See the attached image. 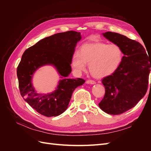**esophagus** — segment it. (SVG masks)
I'll return each mask as SVG.
<instances>
[{"label": "esophagus", "instance_id": "1", "mask_svg": "<svg viewBox=\"0 0 151 151\" xmlns=\"http://www.w3.org/2000/svg\"><path fill=\"white\" fill-rule=\"evenodd\" d=\"M86 83H88V84H96V82L94 81H93V80L87 81Z\"/></svg>", "mask_w": 151, "mask_h": 151}]
</instances>
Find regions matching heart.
I'll return each instance as SVG.
<instances>
[{
  "label": "heart",
  "mask_w": 151,
  "mask_h": 151,
  "mask_svg": "<svg viewBox=\"0 0 151 151\" xmlns=\"http://www.w3.org/2000/svg\"><path fill=\"white\" fill-rule=\"evenodd\" d=\"M123 52L117 44L102 42L86 43L82 45L78 53L72 57L71 65L77 74L86 70L89 64L91 74L96 78H103L115 72L123 61Z\"/></svg>",
  "instance_id": "obj_1"
}]
</instances>
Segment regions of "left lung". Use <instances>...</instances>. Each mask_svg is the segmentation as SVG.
Here are the masks:
<instances>
[{"label": "left lung", "instance_id": "left-lung-1", "mask_svg": "<svg viewBox=\"0 0 151 151\" xmlns=\"http://www.w3.org/2000/svg\"><path fill=\"white\" fill-rule=\"evenodd\" d=\"M103 35L119 45L124 56L117 70L102 79L105 94L99 106L108 114L120 115L134 107L147 92L151 59L138 42L110 31Z\"/></svg>", "mask_w": 151, "mask_h": 151}]
</instances>
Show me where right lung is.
I'll return each mask as SVG.
<instances>
[{
  "label": "right lung",
  "mask_w": 151,
  "mask_h": 151,
  "mask_svg": "<svg viewBox=\"0 0 151 151\" xmlns=\"http://www.w3.org/2000/svg\"><path fill=\"white\" fill-rule=\"evenodd\" d=\"M81 39V33L74 31L57 33L40 40L22 54L17 68L20 93L41 115L47 117L60 115L68 108L73 91L85 83L81 78H67L72 71V57ZM45 65L55 67L62 79L53 92L39 94L32 85L31 79L34 72Z\"/></svg>",
  "instance_id": "obj_1"
}]
</instances>
